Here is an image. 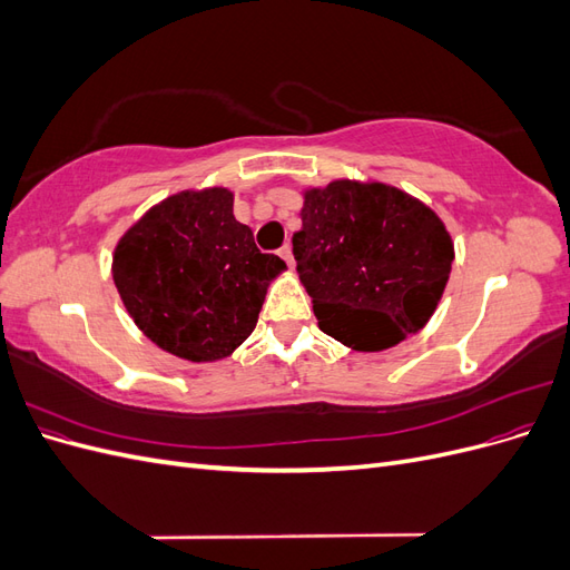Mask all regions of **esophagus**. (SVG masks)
<instances>
[{
	"mask_svg": "<svg viewBox=\"0 0 570 570\" xmlns=\"http://www.w3.org/2000/svg\"><path fill=\"white\" fill-rule=\"evenodd\" d=\"M278 254L285 258V264H287L289 268H295V256H292V247H289V245H283Z\"/></svg>",
	"mask_w": 570,
	"mask_h": 570,
	"instance_id": "esophagus-1",
	"label": "esophagus"
}]
</instances>
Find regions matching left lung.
Here are the masks:
<instances>
[{
	"label": "left lung",
	"instance_id": "8db88e82",
	"mask_svg": "<svg viewBox=\"0 0 570 570\" xmlns=\"http://www.w3.org/2000/svg\"><path fill=\"white\" fill-rule=\"evenodd\" d=\"M302 195L292 252L321 331L354 352H383L419 333L454 264L442 218L377 180L340 178Z\"/></svg>",
	"mask_w": 570,
	"mask_h": 570
}]
</instances>
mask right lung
<instances>
[{"label":"right lung","mask_w":570,"mask_h":570,"mask_svg":"<svg viewBox=\"0 0 570 570\" xmlns=\"http://www.w3.org/2000/svg\"><path fill=\"white\" fill-rule=\"evenodd\" d=\"M233 202L228 187L183 189L149 206L114 249L111 275L135 325L193 364L230 356L287 271L281 256L256 249Z\"/></svg>","instance_id":"add662e5"}]
</instances>
